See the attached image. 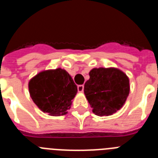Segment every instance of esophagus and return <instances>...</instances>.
I'll return each mask as SVG.
<instances>
[{"instance_id": "obj_1", "label": "esophagus", "mask_w": 158, "mask_h": 158, "mask_svg": "<svg viewBox=\"0 0 158 158\" xmlns=\"http://www.w3.org/2000/svg\"><path fill=\"white\" fill-rule=\"evenodd\" d=\"M77 91L79 92V93H83V91H84L83 85H80L77 86Z\"/></svg>"}]
</instances>
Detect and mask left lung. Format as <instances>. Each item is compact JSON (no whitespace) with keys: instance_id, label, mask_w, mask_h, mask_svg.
Returning a JSON list of instances; mask_svg holds the SVG:
<instances>
[{"instance_id":"1","label":"left lung","mask_w":158,"mask_h":158,"mask_svg":"<svg viewBox=\"0 0 158 158\" xmlns=\"http://www.w3.org/2000/svg\"><path fill=\"white\" fill-rule=\"evenodd\" d=\"M89 77L84 93L95 115L107 116L120 109L130 93L126 73L114 67H100L91 69Z\"/></svg>"}]
</instances>
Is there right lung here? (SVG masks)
Masks as SVG:
<instances>
[{
  "label": "right lung",
  "instance_id": "obj_1",
  "mask_svg": "<svg viewBox=\"0 0 158 158\" xmlns=\"http://www.w3.org/2000/svg\"><path fill=\"white\" fill-rule=\"evenodd\" d=\"M28 89L36 106L52 116L67 114L77 93L70 75L61 68L40 72L29 81Z\"/></svg>",
  "mask_w": 158,
  "mask_h": 158
}]
</instances>
